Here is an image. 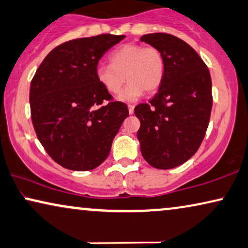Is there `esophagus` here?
<instances>
[{
  "label": "esophagus",
  "instance_id": "obj_1",
  "mask_svg": "<svg viewBox=\"0 0 248 248\" xmlns=\"http://www.w3.org/2000/svg\"><path fill=\"white\" fill-rule=\"evenodd\" d=\"M127 107H128V112H130L131 115L133 114V112H134V106L133 105H128Z\"/></svg>",
  "mask_w": 248,
  "mask_h": 248
}]
</instances>
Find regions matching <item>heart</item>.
<instances>
[{"mask_svg": "<svg viewBox=\"0 0 248 248\" xmlns=\"http://www.w3.org/2000/svg\"><path fill=\"white\" fill-rule=\"evenodd\" d=\"M110 65H99L95 76L99 84L111 94H117L125 83L127 85L118 96L121 101H136L144 93L159 88L165 76V58L154 46L128 43L109 54Z\"/></svg>", "mask_w": 248, "mask_h": 248, "instance_id": "obj_1", "label": "heart"}]
</instances>
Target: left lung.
Masks as SVG:
<instances>
[{
	"mask_svg": "<svg viewBox=\"0 0 248 248\" xmlns=\"http://www.w3.org/2000/svg\"><path fill=\"white\" fill-rule=\"evenodd\" d=\"M162 51L165 76L149 104H140L138 140L143 158L153 167L181 165L198 150L213 104L210 70L198 53L171 34H146L140 38Z\"/></svg>",
	"mask_w": 248,
	"mask_h": 248,
	"instance_id": "8db88e82",
	"label": "left lung"
}]
</instances>
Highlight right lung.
Here are the masks:
<instances>
[{
  "mask_svg": "<svg viewBox=\"0 0 248 248\" xmlns=\"http://www.w3.org/2000/svg\"><path fill=\"white\" fill-rule=\"evenodd\" d=\"M124 35L101 34L60 44L44 58L31 79L30 102L36 136L54 162L90 171L105 162L123 121L124 102L112 101L95 69Z\"/></svg>",
  "mask_w": 248,
  "mask_h": 248,
  "instance_id": "obj_1",
  "label": "right lung"
}]
</instances>
